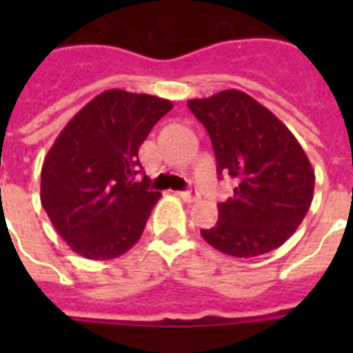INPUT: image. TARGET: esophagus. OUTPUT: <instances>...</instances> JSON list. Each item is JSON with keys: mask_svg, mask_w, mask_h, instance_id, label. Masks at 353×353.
<instances>
[{"mask_svg": "<svg viewBox=\"0 0 353 353\" xmlns=\"http://www.w3.org/2000/svg\"><path fill=\"white\" fill-rule=\"evenodd\" d=\"M179 198L183 201H187V203H194V201H198L199 194L196 190H187V192H179Z\"/></svg>", "mask_w": 353, "mask_h": 353, "instance_id": "esophagus-1", "label": "esophagus"}]
</instances>
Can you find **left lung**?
Masks as SVG:
<instances>
[{
	"instance_id": "obj_1",
	"label": "left lung",
	"mask_w": 353,
	"mask_h": 353,
	"mask_svg": "<svg viewBox=\"0 0 353 353\" xmlns=\"http://www.w3.org/2000/svg\"><path fill=\"white\" fill-rule=\"evenodd\" d=\"M209 132L218 174L236 179L218 221L201 229L229 256L252 258L280 247L310 210L315 172L284 122L243 91H220L187 102Z\"/></svg>"
}]
</instances>
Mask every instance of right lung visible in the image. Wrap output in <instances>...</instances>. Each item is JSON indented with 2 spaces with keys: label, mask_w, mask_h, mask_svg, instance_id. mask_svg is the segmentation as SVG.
<instances>
[{
  "label": "right lung",
  "mask_w": 353,
  "mask_h": 353,
  "mask_svg": "<svg viewBox=\"0 0 353 353\" xmlns=\"http://www.w3.org/2000/svg\"><path fill=\"white\" fill-rule=\"evenodd\" d=\"M172 102L108 90L65 124L41 166L40 199L52 227L74 252L112 260L137 243L161 198L143 170L139 148Z\"/></svg>",
  "instance_id": "obj_1"
}]
</instances>
